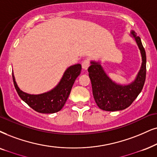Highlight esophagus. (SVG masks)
Listing matches in <instances>:
<instances>
[{
	"mask_svg": "<svg viewBox=\"0 0 157 157\" xmlns=\"http://www.w3.org/2000/svg\"><path fill=\"white\" fill-rule=\"evenodd\" d=\"M89 66H90V61H89L88 59H85L82 61V67L83 69H88Z\"/></svg>",
	"mask_w": 157,
	"mask_h": 157,
	"instance_id": "1",
	"label": "esophagus"
}]
</instances>
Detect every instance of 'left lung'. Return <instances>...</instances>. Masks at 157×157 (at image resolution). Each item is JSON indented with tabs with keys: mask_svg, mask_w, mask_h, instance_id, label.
<instances>
[{
	"mask_svg": "<svg viewBox=\"0 0 157 157\" xmlns=\"http://www.w3.org/2000/svg\"><path fill=\"white\" fill-rule=\"evenodd\" d=\"M130 34L136 40L142 57V64L133 82L122 85L114 82L107 76L99 62L91 61L88 67L93 95L96 104L101 109L108 112L123 110L132 104L135 99L141 92L146 80V56L139 36L135 31Z\"/></svg>",
	"mask_w": 157,
	"mask_h": 157,
	"instance_id": "obj_1",
	"label": "left lung"
}]
</instances>
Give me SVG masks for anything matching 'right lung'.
<instances>
[{
	"instance_id": "add662e5",
	"label": "right lung",
	"mask_w": 157,
	"mask_h": 157,
	"mask_svg": "<svg viewBox=\"0 0 157 157\" xmlns=\"http://www.w3.org/2000/svg\"><path fill=\"white\" fill-rule=\"evenodd\" d=\"M81 64H77L67 69L59 84L48 92L32 95L19 89L12 72L13 85L19 97L33 109L39 113L52 114L60 111L64 106L75 80L81 72Z\"/></svg>"
}]
</instances>
